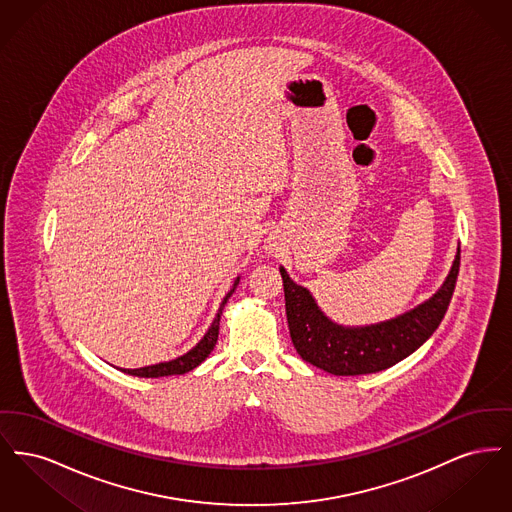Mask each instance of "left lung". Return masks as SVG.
I'll list each match as a JSON object with an SVG mask.
<instances>
[{
	"mask_svg": "<svg viewBox=\"0 0 512 512\" xmlns=\"http://www.w3.org/2000/svg\"><path fill=\"white\" fill-rule=\"evenodd\" d=\"M461 265V247L438 292L399 317L370 326H341L318 309L315 297L280 267L293 347L303 361L336 376L380 372L428 340L447 313Z\"/></svg>",
	"mask_w": 512,
	"mask_h": 512,
	"instance_id": "8db88e82",
	"label": "left lung"
}]
</instances>
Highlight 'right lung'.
<instances>
[{"label":"right lung","instance_id":"right-lung-1","mask_svg":"<svg viewBox=\"0 0 512 512\" xmlns=\"http://www.w3.org/2000/svg\"><path fill=\"white\" fill-rule=\"evenodd\" d=\"M238 284H240V276L234 280V286L230 288V292L224 295V299L220 303L219 313H217L215 320L211 322V326L205 332V336L188 353H184V355H180V357H176L172 361H167V363H159V365L142 366V368H134V370L132 368H122V372L132 374V376H140V378H161V376L186 374V372L194 370L195 366L201 365L211 355V351L215 349V343L219 340V322L222 309H224L226 301L230 299V295L234 293Z\"/></svg>","mask_w":512,"mask_h":512}]
</instances>
